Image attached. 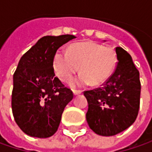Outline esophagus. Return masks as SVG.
I'll list each match as a JSON object with an SVG mask.
<instances>
[{
    "mask_svg": "<svg viewBox=\"0 0 152 152\" xmlns=\"http://www.w3.org/2000/svg\"><path fill=\"white\" fill-rule=\"evenodd\" d=\"M73 92L74 96H78V95H79V94H81V91H76V90H73Z\"/></svg>",
    "mask_w": 152,
    "mask_h": 152,
    "instance_id": "34e87169",
    "label": "esophagus"
}]
</instances>
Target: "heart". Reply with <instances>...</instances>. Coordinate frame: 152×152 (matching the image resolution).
<instances>
[{"instance_id":"heart-1","label":"heart","mask_w":152,"mask_h":152,"mask_svg":"<svg viewBox=\"0 0 152 152\" xmlns=\"http://www.w3.org/2000/svg\"><path fill=\"white\" fill-rule=\"evenodd\" d=\"M118 61L112 47L95 42H79L70 45L68 51L57 50L53 58L56 74L63 81H69L79 71L82 73L71 82L72 87L100 85L112 75Z\"/></svg>"}]
</instances>
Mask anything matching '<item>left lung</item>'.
<instances>
[{
  "instance_id": "obj_1",
  "label": "left lung",
  "mask_w": 152,
  "mask_h": 152,
  "mask_svg": "<svg viewBox=\"0 0 152 152\" xmlns=\"http://www.w3.org/2000/svg\"><path fill=\"white\" fill-rule=\"evenodd\" d=\"M118 64L105 84L84 95L88 102L86 120L91 129L102 136L121 133L135 121L140 108V73L131 56L116 47Z\"/></svg>"
}]
</instances>
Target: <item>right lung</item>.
<instances>
[{
  "label": "right lung",
  "instance_id": "obj_1",
  "mask_svg": "<svg viewBox=\"0 0 152 152\" xmlns=\"http://www.w3.org/2000/svg\"><path fill=\"white\" fill-rule=\"evenodd\" d=\"M74 35L44 36L21 57L13 74L12 109L17 124L26 134L48 138L55 134L64 108L73 94L55 77L57 49Z\"/></svg>",
  "mask_w": 152,
  "mask_h": 152
}]
</instances>
